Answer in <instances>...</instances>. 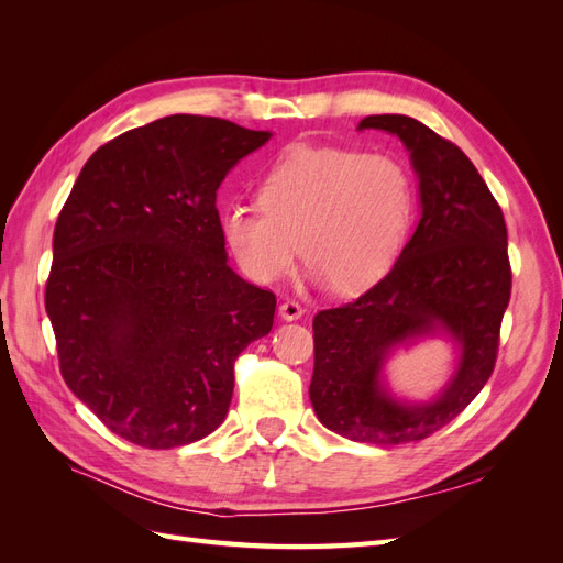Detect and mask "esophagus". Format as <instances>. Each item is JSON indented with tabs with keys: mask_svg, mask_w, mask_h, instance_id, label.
<instances>
[{
	"mask_svg": "<svg viewBox=\"0 0 563 563\" xmlns=\"http://www.w3.org/2000/svg\"><path fill=\"white\" fill-rule=\"evenodd\" d=\"M279 314H282V319H286V321H294V319H300L302 314H305V308L300 302H296V300H284L282 305H279Z\"/></svg>",
	"mask_w": 563,
	"mask_h": 563,
	"instance_id": "34e87169",
	"label": "esophagus"
}]
</instances>
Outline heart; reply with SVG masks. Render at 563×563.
Returning <instances> with one entry per match:
<instances>
[{"label": "heart", "mask_w": 563, "mask_h": 563, "mask_svg": "<svg viewBox=\"0 0 563 563\" xmlns=\"http://www.w3.org/2000/svg\"><path fill=\"white\" fill-rule=\"evenodd\" d=\"M413 216V178L389 152L294 145L261 178L258 207L228 203L218 230L255 284L291 275L302 249L317 284L362 294L397 263Z\"/></svg>", "instance_id": "1"}]
</instances>
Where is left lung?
Here are the masks:
<instances>
[{
	"label": "left lung",
	"instance_id": "obj_1",
	"mask_svg": "<svg viewBox=\"0 0 563 563\" xmlns=\"http://www.w3.org/2000/svg\"><path fill=\"white\" fill-rule=\"evenodd\" d=\"M360 129L395 133L411 152L422 216L376 286L317 312L310 399L331 432L395 446L444 428L490 378L512 267L500 203L463 150L406 114H371ZM437 328L461 345L454 380L430 405L391 400L379 385L386 352Z\"/></svg>",
	"mask_w": 563,
	"mask_h": 563
}]
</instances>
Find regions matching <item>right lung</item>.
Listing matches in <instances>:
<instances>
[{
    "label": "right lung",
    "instance_id": "right-lung-1",
    "mask_svg": "<svg viewBox=\"0 0 563 563\" xmlns=\"http://www.w3.org/2000/svg\"><path fill=\"white\" fill-rule=\"evenodd\" d=\"M172 114L100 145L56 220L46 314L63 380L110 432L174 449L225 420L234 362L277 298L228 265L216 190L269 141Z\"/></svg>",
    "mask_w": 563,
    "mask_h": 563
}]
</instances>
